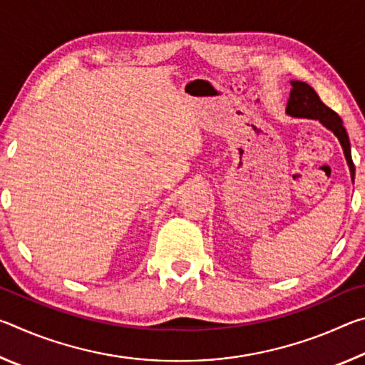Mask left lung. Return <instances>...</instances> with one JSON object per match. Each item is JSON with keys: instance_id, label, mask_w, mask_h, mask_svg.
Here are the masks:
<instances>
[{"instance_id": "1", "label": "left lung", "mask_w": 365, "mask_h": 365, "mask_svg": "<svg viewBox=\"0 0 365 365\" xmlns=\"http://www.w3.org/2000/svg\"><path fill=\"white\" fill-rule=\"evenodd\" d=\"M293 90L289 93V100L287 104V113L293 117H306V119H317L324 123V125L336 135L339 143L343 146L346 160H348L349 170H351V180L354 182V163L351 158V145L349 137L346 133V128L343 127V120L335 110L320 101L319 95L311 85L299 80L292 82Z\"/></svg>"}]
</instances>
